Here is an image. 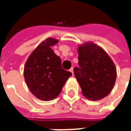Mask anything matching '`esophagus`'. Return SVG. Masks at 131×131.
Segmentation results:
<instances>
[{
    "label": "esophagus",
    "instance_id": "1",
    "mask_svg": "<svg viewBox=\"0 0 131 131\" xmlns=\"http://www.w3.org/2000/svg\"><path fill=\"white\" fill-rule=\"evenodd\" d=\"M69 71H70V72H71V73H72V74L73 75V67L71 68Z\"/></svg>",
    "mask_w": 131,
    "mask_h": 131
}]
</instances>
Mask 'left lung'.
Returning <instances> with one entry per match:
<instances>
[{
	"instance_id": "8db88e82",
	"label": "left lung",
	"mask_w": 131,
	"mask_h": 131,
	"mask_svg": "<svg viewBox=\"0 0 131 131\" xmlns=\"http://www.w3.org/2000/svg\"><path fill=\"white\" fill-rule=\"evenodd\" d=\"M79 67L74 73L86 98L97 101L107 96L113 89L117 77L114 62L105 51L93 42L80 45Z\"/></svg>"
}]
</instances>
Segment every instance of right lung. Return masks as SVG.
<instances>
[{
    "instance_id": "right-lung-1",
    "label": "right lung",
    "mask_w": 131,
    "mask_h": 131,
    "mask_svg": "<svg viewBox=\"0 0 131 131\" xmlns=\"http://www.w3.org/2000/svg\"><path fill=\"white\" fill-rule=\"evenodd\" d=\"M58 40L47 38L30 54L24 67L28 89L38 99L50 101L58 96L72 73L62 67L61 59L51 47Z\"/></svg>"
}]
</instances>
